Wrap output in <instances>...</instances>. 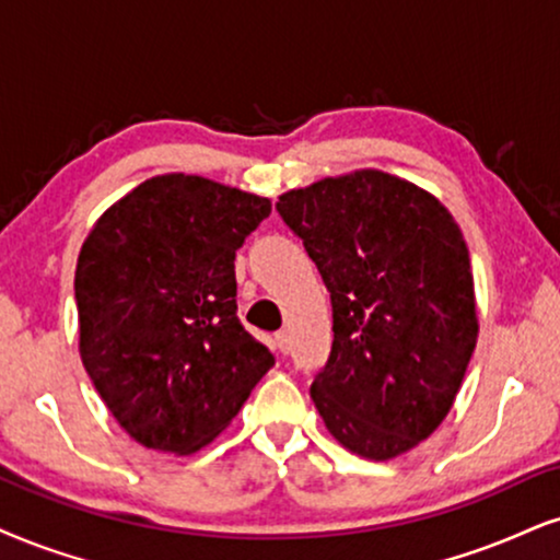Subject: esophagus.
I'll return each mask as SVG.
<instances>
[{
	"instance_id": "1",
	"label": "esophagus",
	"mask_w": 560,
	"mask_h": 560,
	"mask_svg": "<svg viewBox=\"0 0 560 560\" xmlns=\"http://www.w3.org/2000/svg\"><path fill=\"white\" fill-rule=\"evenodd\" d=\"M275 348H278V353H288V348H291V340H288L285 329L275 332Z\"/></svg>"
}]
</instances>
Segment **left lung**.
<instances>
[{"label":"left lung","instance_id":"left-lung-1","mask_svg":"<svg viewBox=\"0 0 560 560\" xmlns=\"http://www.w3.org/2000/svg\"><path fill=\"white\" fill-rule=\"evenodd\" d=\"M278 212L332 299V353L312 384L324 425L358 457L410 452L448 416L478 342L459 225L376 168L285 191Z\"/></svg>","mask_w":560,"mask_h":560}]
</instances>
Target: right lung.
Listing matches in <instances>:
<instances>
[{
    "mask_svg": "<svg viewBox=\"0 0 560 560\" xmlns=\"http://www.w3.org/2000/svg\"><path fill=\"white\" fill-rule=\"evenodd\" d=\"M267 197L153 176L90 228L74 272L80 358L137 444L184 457L238 416L275 358L236 316V248Z\"/></svg>",
    "mask_w": 560,
    "mask_h": 560,
    "instance_id": "right-lung-1",
    "label": "right lung"
}]
</instances>
